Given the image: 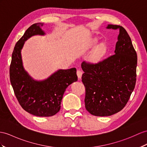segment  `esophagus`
I'll use <instances>...</instances> for the list:
<instances>
[{
	"instance_id": "34e87169",
	"label": "esophagus",
	"mask_w": 147,
	"mask_h": 147,
	"mask_svg": "<svg viewBox=\"0 0 147 147\" xmlns=\"http://www.w3.org/2000/svg\"><path fill=\"white\" fill-rule=\"evenodd\" d=\"M82 74H83V72H82V71H81V70H77V77H78V78H81V77H82Z\"/></svg>"
}]
</instances>
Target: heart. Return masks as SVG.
<instances>
[{
    "mask_svg": "<svg viewBox=\"0 0 147 147\" xmlns=\"http://www.w3.org/2000/svg\"><path fill=\"white\" fill-rule=\"evenodd\" d=\"M107 50V46L104 43H101L96 46L90 55V62L92 63H97L100 61L106 53Z\"/></svg>",
    "mask_w": 147,
    "mask_h": 147,
    "instance_id": "obj_1",
    "label": "heart"
}]
</instances>
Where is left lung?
<instances>
[{
	"instance_id": "1",
	"label": "left lung",
	"mask_w": 147,
	"mask_h": 147,
	"mask_svg": "<svg viewBox=\"0 0 147 147\" xmlns=\"http://www.w3.org/2000/svg\"><path fill=\"white\" fill-rule=\"evenodd\" d=\"M107 28L119 30L115 54L95 63H82L85 109L99 117L112 115L122 110L137 80V55L129 35L122 26L110 24Z\"/></svg>"
}]
</instances>
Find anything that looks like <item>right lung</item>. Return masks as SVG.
<instances>
[{"instance_id":"obj_1","label":"right lung","mask_w":147,"mask_h":147,"mask_svg":"<svg viewBox=\"0 0 147 147\" xmlns=\"http://www.w3.org/2000/svg\"><path fill=\"white\" fill-rule=\"evenodd\" d=\"M43 23L32 25L14 47L10 65V80L20 106L38 117H51L60 110V103L67 87L77 80L76 69L59 70L47 79L34 81L24 70L20 51L24 42L34 35H44Z\"/></svg>"}]
</instances>
